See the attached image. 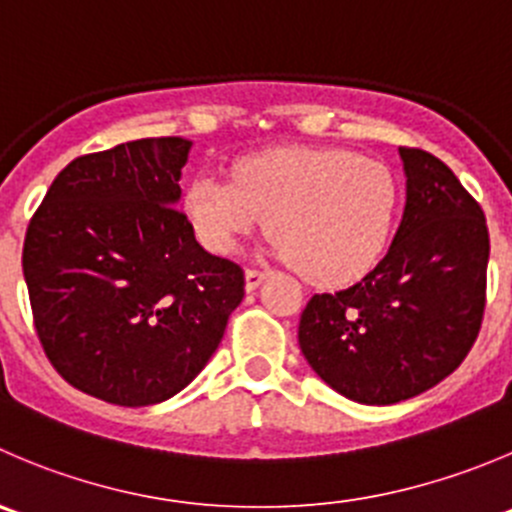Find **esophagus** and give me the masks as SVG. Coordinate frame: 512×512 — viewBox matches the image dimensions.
<instances>
[{
    "label": "esophagus",
    "instance_id": "obj_1",
    "mask_svg": "<svg viewBox=\"0 0 512 512\" xmlns=\"http://www.w3.org/2000/svg\"><path fill=\"white\" fill-rule=\"evenodd\" d=\"M267 277H270V270H257V267H250V270H245V287L247 290H257Z\"/></svg>",
    "mask_w": 512,
    "mask_h": 512
}]
</instances>
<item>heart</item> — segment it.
<instances>
[{
    "mask_svg": "<svg viewBox=\"0 0 512 512\" xmlns=\"http://www.w3.org/2000/svg\"><path fill=\"white\" fill-rule=\"evenodd\" d=\"M185 212L205 247L230 255L270 217L272 250L315 285L360 280L388 247L400 180L350 150L280 147L245 157L232 180L192 177Z\"/></svg>",
    "mask_w": 512,
    "mask_h": 512,
    "instance_id": "1",
    "label": "heart"
}]
</instances>
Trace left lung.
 Returning <instances> with one entry per match:
<instances>
[{"label": "left lung", "instance_id": "1", "mask_svg": "<svg viewBox=\"0 0 512 512\" xmlns=\"http://www.w3.org/2000/svg\"><path fill=\"white\" fill-rule=\"evenodd\" d=\"M405 210L375 270L315 295L297 340L335 393L393 405L435 388L473 347L485 310V215L445 162L400 147Z\"/></svg>", "mask_w": 512, "mask_h": 512}]
</instances>
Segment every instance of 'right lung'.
I'll list each match as a JSON object with an SVG mask.
<instances>
[{
  "mask_svg": "<svg viewBox=\"0 0 512 512\" xmlns=\"http://www.w3.org/2000/svg\"><path fill=\"white\" fill-rule=\"evenodd\" d=\"M192 142L147 137L69 162L27 227L24 282L54 370L124 408L162 403L210 362L245 297L177 210Z\"/></svg>",
  "mask_w": 512,
  "mask_h": 512,
  "instance_id": "obj_1",
  "label": "right lung"
}]
</instances>
